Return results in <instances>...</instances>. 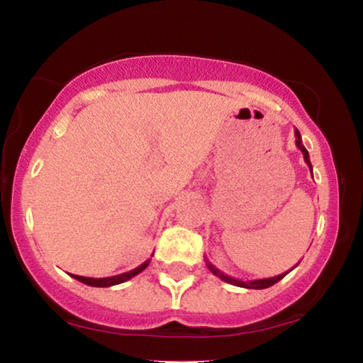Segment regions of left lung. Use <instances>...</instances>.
<instances>
[{
  "mask_svg": "<svg viewBox=\"0 0 363 363\" xmlns=\"http://www.w3.org/2000/svg\"><path fill=\"white\" fill-rule=\"evenodd\" d=\"M295 145H297V148L301 150L302 152V155H303V160H306V164L309 165V169H311V172H312V165H311V158H309V152H307L306 150V147H303L302 145V138H301V133H298V129H295ZM206 266H208V269H210L211 273L215 274V277H218L220 280H223V281H227V283H230V285H235V286H242V289H254V290H261V289H268V286H272V285H274V283H278L281 280L283 277H286V274H289L291 269L295 268V264L294 268L291 269H289V272L286 273H281V274H278V277H273V278H261V280H249V281H244V280H237V278H232V277H228V274H225L223 272H220L218 268H216V266H213L211 264L210 261L206 259Z\"/></svg>",
  "mask_w": 363,
  "mask_h": 363,
  "instance_id": "left-lung-1",
  "label": "left lung"
}]
</instances>
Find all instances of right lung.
I'll use <instances>...</instances> for the list:
<instances>
[{
    "mask_svg": "<svg viewBox=\"0 0 363 363\" xmlns=\"http://www.w3.org/2000/svg\"><path fill=\"white\" fill-rule=\"evenodd\" d=\"M152 256H153V254H152ZM148 264H150V259L145 261L143 264H140L138 268L131 269V272L116 274V277H107V278H89V277H78V274H72V277L74 278V280L85 283V285H89V286H112V285H119V283L131 280L133 277H136V274L143 272V269L147 268Z\"/></svg>",
    "mask_w": 363,
    "mask_h": 363,
    "instance_id": "obj_1",
    "label": "right lung"
}]
</instances>
